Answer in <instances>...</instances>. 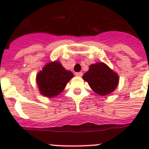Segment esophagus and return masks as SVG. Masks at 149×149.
<instances>
[{"instance_id":"esophagus-1","label":"esophagus","mask_w":149,"mask_h":149,"mask_svg":"<svg viewBox=\"0 0 149 149\" xmlns=\"http://www.w3.org/2000/svg\"><path fill=\"white\" fill-rule=\"evenodd\" d=\"M75 75L77 76V77H81L83 76V72H76Z\"/></svg>"}]
</instances>
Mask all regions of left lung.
Masks as SVG:
<instances>
[{
    "instance_id": "obj_1",
    "label": "left lung",
    "mask_w": 149,
    "mask_h": 149,
    "mask_svg": "<svg viewBox=\"0 0 149 149\" xmlns=\"http://www.w3.org/2000/svg\"><path fill=\"white\" fill-rule=\"evenodd\" d=\"M83 79L88 83L96 93L100 96L108 95L113 92L119 83L118 73L102 62L90 65Z\"/></svg>"
}]
</instances>
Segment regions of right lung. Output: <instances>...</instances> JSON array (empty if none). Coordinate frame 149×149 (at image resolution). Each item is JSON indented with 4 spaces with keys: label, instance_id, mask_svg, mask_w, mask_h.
Here are the masks:
<instances>
[{
    "label": "right lung",
    "instance_id": "right-lung-1",
    "mask_svg": "<svg viewBox=\"0 0 149 149\" xmlns=\"http://www.w3.org/2000/svg\"><path fill=\"white\" fill-rule=\"evenodd\" d=\"M72 77V72L65 70L60 62L53 61L38 72L36 84L42 95L51 98L62 93Z\"/></svg>",
    "mask_w": 149,
    "mask_h": 149
}]
</instances>
